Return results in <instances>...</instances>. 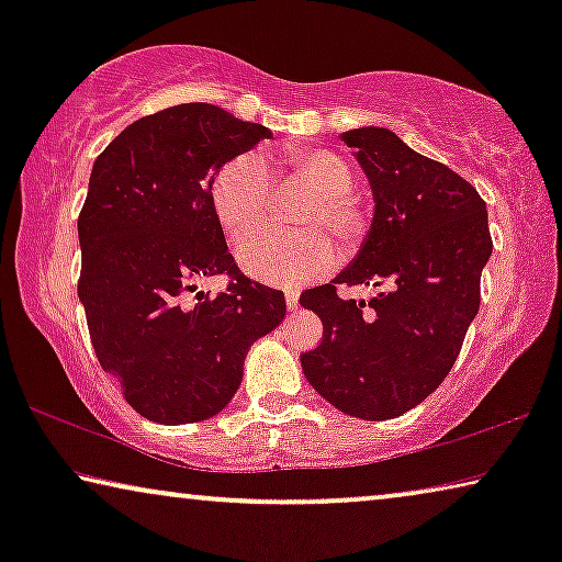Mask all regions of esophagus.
<instances>
[{"instance_id":"34e87169","label":"esophagus","mask_w":562,"mask_h":562,"mask_svg":"<svg viewBox=\"0 0 562 562\" xmlns=\"http://www.w3.org/2000/svg\"><path fill=\"white\" fill-rule=\"evenodd\" d=\"M296 304H299V294H296V291H286V310L294 312Z\"/></svg>"}]
</instances>
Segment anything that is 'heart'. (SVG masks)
I'll use <instances>...</instances> for the list:
<instances>
[{
  "mask_svg": "<svg viewBox=\"0 0 562 562\" xmlns=\"http://www.w3.org/2000/svg\"><path fill=\"white\" fill-rule=\"evenodd\" d=\"M291 179L310 189L314 199L306 206L302 233H258L237 250L240 266L252 279L281 286H296L335 266L337 248L327 229L352 252L368 233L366 206L350 194L352 168L348 160L325 148H294L281 156ZM214 212L229 240L256 233L266 225L273 206V181L256 156H237L225 164L212 181Z\"/></svg>",
  "mask_w": 562,
  "mask_h": 562,
  "instance_id": "1",
  "label": "heart"
}]
</instances>
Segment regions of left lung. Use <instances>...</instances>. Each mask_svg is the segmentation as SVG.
<instances>
[{
	"mask_svg": "<svg viewBox=\"0 0 562 562\" xmlns=\"http://www.w3.org/2000/svg\"><path fill=\"white\" fill-rule=\"evenodd\" d=\"M373 191V222L352 263L299 296L322 319L306 381L335 409L381 422L425 402L456 366L481 304L491 258L486 202L463 176L412 150L386 127L342 133ZM381 285L371 303L336 283Z\"/></svg>",
	"mask_w": 562,
	"mask_h": 562,
	"instance_id": "obj_1",
	"label": "left lung"
}]
</instances>
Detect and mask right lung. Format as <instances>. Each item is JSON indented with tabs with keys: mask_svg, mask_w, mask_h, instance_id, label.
<instances>
[{
	"mask_svg": "<svg viewBox=\"0 0 562 562\" xmlns=\"http://www.w3.org/2000/svg\"><path fill=\"white\" fill-rule=\"evenodd\" d=\"M266 137L214 104H176L127 125L91 168L79 299L99 363L158 425L225 409L250 345L286 314L283 291L237 271L212 204L214 173ZM217 272L228 289L191 300Z\"/></svg>",
	"mask_w": 562,
	"mask_h": 562,
	"instance_id": "1",
	"label": "right lung"
}]
</instances>
